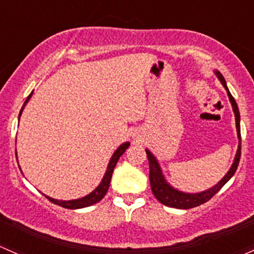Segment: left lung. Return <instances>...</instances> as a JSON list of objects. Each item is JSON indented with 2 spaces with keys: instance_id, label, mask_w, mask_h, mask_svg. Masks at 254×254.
I'll return each mask as SVG.
<instances>
[{
  "instance_id": "8db88e82",
  "label": "left lung",
  "mask_w": 254,
  "mask_h": 254,
  "mask_svg": "<svg viewBox=\"0 0 254 254\" xmlns=\"http://www.w3.org/2000/svg\"><path fill=\"white\" fill-rule=\"evenodd\" d=\"M216 77L219 78V80L221 82L225 90L227 91V96L230 99V103H231L232 110H234L235 114V121H236V130H237V138H239V148H237L236 155H235L234 163H232L231 167L227 171V174L225 175L223 179L218 182L215 186L210 187L209 190H202L199 193H186L182 190H179L177 188L172 187L169 182L166 181L165 176L163 174V170H161L160 164H159L158 159L154 156V154L151 153L149 149H145L146 156H148L149 161V180H150V186L151 190H153V194L155 195L156 199L160 203H163L164 205L171 206V208H177V209H190L198 206L203 203L208 202L213 195H215L219 190H221V187L231 179L232 176L236 172L237 166H239L240 158H241V128H240V111L237 108V104L235 101L234 96L230 93L229 88L226 85V80L223 77L219 70H214Z\"/></svg>"
}]
</instances>
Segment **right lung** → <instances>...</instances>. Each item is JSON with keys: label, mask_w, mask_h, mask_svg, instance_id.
<instances>
[{"label": "right lung", "mask_w": 254, "mask_h": 254, "mask_svg": "<svg viewBox=\"0 0 254 254\" xmlns=\"http://www.w3.org/2000/svg\"><path fill=\"white\" fill-rule=\"evenodd\" d=\"M31 95H33V91H31V93L29 94V96L27 98V100H25L24 104H23V108L19 112V119H20V115H22L23 110H24V108H25V105H27L28 101L30 100ZM129 144H130L129 142H126V143H124V144L120 145L119 148L115 150V153L112 154L111 159H110L108 169H106L105 175H104L103 180H101V182H100V185H99L98 187H96L95 190H93V192L85 195V197L78 198V199H72V200H59V199H55V198L49 197V195H46V194H44V195L48 198L50 202L54 203V204H57V205L62 206V208H67V209L85 208V206H90V205L95 204V203L100 202V200L103 199L104 197H105L106 193H108V190L110 187V182H111L112 172H114V169H115V166H116L117 161H119L120 156H121L122 154L126 151V149L128 148V146H129ZM19 169H20V167H19Z\"/></svg>", "instance_id": "add662e5"}]
</instances>
